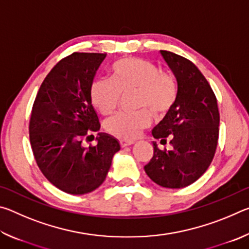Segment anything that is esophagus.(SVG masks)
I'll return each instance as SVG.
<instances>
[{"instance_id":"1","label":"esophagus","mask_w":249,"mask_h":249,"mask_svg":"<svg viewBox=\"0 0 249 249\" xmlns=\"http://www.w3.org/2000/svg\"><path fill=\"white\" fill-rule=\"evenodd\" d=\"M120 144H121V147H126V146L133 145V144H134V142H133V141H125V140H121V141H120Z\"/></svg>"}]
</instances>
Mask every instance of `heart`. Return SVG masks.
<instances>
[{
  "label": "heart",
  "mask_w": 249,
  "mask_h": 249,
  "mask_svg": "<svg viewBox=\"0 0 249 249\" xmlns=\"http://www.w3.org/2000/svg\"><path fill=\"white\" fill-rule=\"evenodd\" d=\"M136 91L135 112H120L111 117L107 128L125 140L137 137L150 124L151 112L156 119L165 116L177 99V84L170 73L142 58H126L112 69V80L98 79L91 87V100L103 115H109L119 107L121 93Z\"/></svg>",
  "instance_id": "heart-1"
}]
</instances>
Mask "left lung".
Masks as SVG:
<instances>
[{
    "label": "left lung",
    "mask_w": 249,
    "mask_h": 249,
    "mask_svg": "<svg viewBox=\"0 0 249 249\" xmlns=\"http://www.w3.org/2000/svg\"><path fill=\"white\" fill-rule=\"evenodd\" d=\"M176 77L177 99L169 112L151 130L154 156L144 167L147 176L160 187L184 188L200 178L215 155L220 112L212 88L197 67L184 57L160 50Z\"/></svg>",
    "instance_id": "8db88e82"
}]
</instances>
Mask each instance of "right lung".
Instances as JSON below:
<instances>
[{"instance_id":"obj_1","label":"right lung","mask_w":249,"mask_h":249,"mask_svg":"<svg viewBox=\"0 0 249 249\" xmlns=\"http://www.w3.org/2000/svg\"><path fill=\"white\" fill-rule=\"evenodd\" d=\"M104 53H73L61 59L41 83L29 121L34 157L54 187L80 196L99 188L107 178L119 141L99 133L96 144L84 146L100 123L92 105L91 87Z\"/></svg>"}]
</instances>
